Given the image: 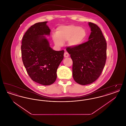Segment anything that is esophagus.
I'll return each mask as SVG.
<instances>
[{
    "instance_id": "34e87169",
    "label": "esophagus",
    "mask_w": 126,
    "mask_h": 126,
    "mask_svg": "<svg viewBox=\"0 0 126 126\" xmlns=\"http://www.w3.org/2000/svg\"><path fill=\"white\" fill-rule=\"evenodd\" d=\"M69 56V54H68V53L67 52H65L64 53V56L65 58L68 57Z\"/></svg>"
}]
</instances>
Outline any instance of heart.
Instances as JSON below:
<instances>
[{
    "mask_svg": "<svg viewBox=\"0 0 126 126\" xmlns=\"http://www.w3.org/2000/svg\"><path fill=\"white\" fill-rule=\"evenodd\" d=\"M86 35V31L79 26L69 25L60 26L57 28L56 34L52 39L55 44L60 47L67 41L68 45L72 47H77L84 41Z\"/></svg>",
    "mask_w": 126,
    "mask_h": 126,
    "instance_id": "heart-1",
    "label": "heart"
}]
</instances>
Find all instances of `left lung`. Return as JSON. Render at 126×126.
I'll list each match as a JSON object with an SVG mask.
<instances>
[{
  "instance_id": "8db88e82",
  "label": "left lung",
  "mask_w": 126,
  "mask_h": 126,
  "mask_svg": "<svg viewBox=\"0 0 126 126\" xmlns=\"http://www.w3.org/2000/svg\"><path fill=\"white\" fill-rule=\"evenodd\" d=\"M91 32L87 42L66 51L73 61L74 80L81 85L92 84L99 78L105 66L107 43L102 31L95 24L89 22Z\"/></svg>"
}]
</instances>
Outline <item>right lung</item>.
Returning a JSON list of instances; mask_svg holds the SVG:
<instances>
[{
	"label": "right lung",
	"instance_id": "1",
	"mask_svg": "<svg viewBox=\"0 0 126 126\" xmlns=\"http://www.w3.org/2000/svg\"><path fill=\"white\" fill-rule=\"evenodd\" d=\"M47 21L31 26L23 36L21 53L23 64L33 81L44 85L53 84L57 71L64 58V50L55 51L50 47L44 35L50 30Z\"/></svg>",
	"mask_w": 126,
	"mask_h": 126
}]
</instances>
